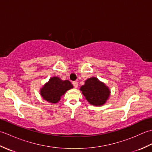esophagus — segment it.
<instances>
[{"label":"esophagus","mask_w":152,"mask_h":152,"mask_svg":"<svg viewBox=\"0 0 152 152\" xmlns=\"http://www.w3.org/2000/svg\"><path fill=\"white\" fill-rule=\"evenodd\" d=\"M72 84H73L74 87V88H78V82H72Z\"/></svg>","instance_id":"obj_1"}]
</instances>
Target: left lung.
Here are the masks:
<instances>
[{"instance_id":"left-lung-1","label":"left lung","mask_w":152,"mask_h":152,"mask_svg":"<svg viewBox=\"0 0 152 152\" xmlns=\"http://www.w3.org/2000/svg\"><path fill=\"white\" fill-rule=\"evenodd\" d=\"M80 91L89 104L96 106L104 105L110 95L108 87L96 77L87 79L84 85L80 88Z\"/></svg>"}]
</instances>
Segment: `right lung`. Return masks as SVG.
<instances>
[{"mask_svg": "<svg viewBox=\"0 0 152 152\" xmlns=\"http://www.w3.org/2000/svg\"><path fill=\"white\" fill-rule=\"evenodd\" d=\"M72 88L73 86L69 80H62L59 77L53 76L42 87L40 93L45 101L56 104L68 90Z\"/></svg>", "mask_w": 152, "mask_h": 152, "instance_id": "1", "label": "right lung"}]
</instances>
